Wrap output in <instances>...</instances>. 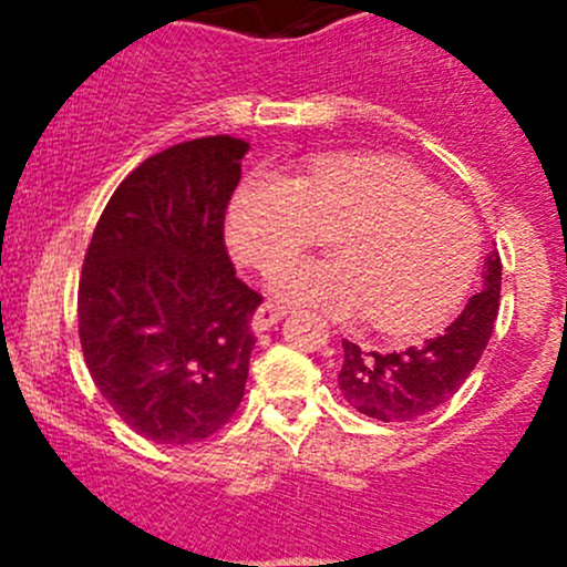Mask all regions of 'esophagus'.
<instances>
[{
  "label": "esophagus",
  "mask_w": 567,
  "mask_h": 567,
  "mask_svg": "<svg viewBox=\"0 0 567 567\" xmlns=\"http://www.w3.org/2000/svg\"><path fill=\"white\" fill-rule=\"evenodd\" d=\"M285 316H288L285 307L274 305V301H262L255 310V316H251V331H255V334H262V331H268L271 326H277Z\"/></svg>",
  "instance_id": "1"
}]
</instances>
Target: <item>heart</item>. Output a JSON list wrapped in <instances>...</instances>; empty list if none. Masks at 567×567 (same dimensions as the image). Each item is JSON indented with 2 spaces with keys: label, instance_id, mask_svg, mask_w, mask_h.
Returning a JSON list of instances; mask_svg holds the SVG:
<instances>
[{
  "label": "heart",
  "instance_id": "obj_1",
  "mask_svg": "<svg viewBox=\"0 0 567 567\" xmlns=\"http://www.w3.org/2000/svg\"><path fill=\"white\" fill-rule=\"evenodd\" d=\"M331 227V257L282 260L268 290L334 320L364 312L384 334H420L450 318L483 257L474 216L384 156H318L296 177L260 167L227 210L230 247L257 268Z\"/></svg>",
  "mask_w": 567,
  "mask_h": 567
}]
</instances>
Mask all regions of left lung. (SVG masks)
<instances>
[{
    "instance_id": "obj_1",
    "label": "left lung",
    "mask_w": 567,
    "mask_h": 567,
    "mask_svg": "<svg viewBox=\"0 0 567 567\" xmlns=\"http://www.w3.org/2000/svg\"><path fill=\"white\" fill-rule=\"evenodd\" d=\"M499 251L491 249L483 288L442 334L392 353L362 351L357 342L342 340L346 359L337 375L342 398L379 422H411L436 411L477 368L499 316Z\"/></svg>"
}]
</instances>
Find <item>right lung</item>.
<instances>
[{"mask_svg":"<svg viewBox=\"0 0 567 567\" xmlns=\"http://www.w3.org/2000/svg\"><path fill=\"white\" fill-rule=\"evenodd\" d=\"M249 142L205 136L145 158L106 203L79 279L95 386L140 436H214L244 398L260 296L236 277L225 210Z\"/></svg>","mask_w":567,"mask_h":567,"instance_id":"add662e5","label":"right lung"}]
</instances>
